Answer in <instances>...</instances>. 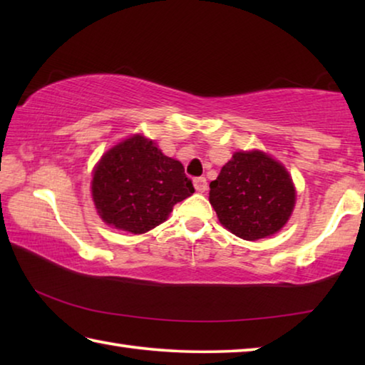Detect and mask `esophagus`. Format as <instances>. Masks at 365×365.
<instances>
[{
	"label": "esophagus",
	"mask_w": 365,
	"mask_h": 365,
	"mask_svg": "<svg viewBox=\"0 0 365 365\" xmlns=\"http://www.w3.org/2000/svg\"><path fill=\"white\" fill-rule=\"evenodd\" d=\"M193 185H195L197 193H205V191L207 190V182L205 177H196L193 180Z\"/></svg>",
	"instance_id": "34e87169"
}]
</instances>
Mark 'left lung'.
Here are the masks:
<instances>
[{
    "instance_id": "8db88e82",
    "label": "left lung",
    "mask_w": 365,
    "mask_h": 365,
    "mask_svg": "<svg viewBox=\"0 0 365 365\" xmlns=\"http://www.w3.org/2000/svg\"><path fill=\"white\" fill-rule=\"evenodd\" d=\"M209 188L220 224L248 242L279 232L296 202L288 170L257 150L235 153Z\"/></svg>"
}]
</instances>
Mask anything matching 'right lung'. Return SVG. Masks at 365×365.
Instances as JSON below:
<instances>
[{
	"label": "right lung",
	"mask_w": 365,
	"mask_h": 365,
	"mask_svg": "<svg viewBox=\"0 0 365 365\" xmlns=\"http://www.w3.org/2000/svg\"><path fill=\"white\" fill-rule=\"evenodd\" d=\"M191 193L193 183L180 160L165 156L143 135H133L104 153L91 180L100 217L133 235L163 224L177 202Z\"/></svg>",
	"instance_id": "add662e5"
}]
</instances>
